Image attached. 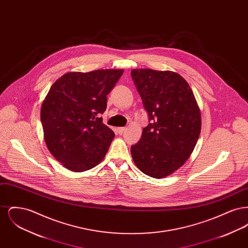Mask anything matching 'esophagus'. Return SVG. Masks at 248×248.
I'll list each match as a JSON object with an SVG mask.
<instances>
[{
	"label": "esophagus",
	"mask_w": 248,
	"mask_h": 248,
	"mask_svg": "<svg viewBox=\"0 0 248 248\" xmlns=\"http://www.w3.org/2000/svg\"><path fill=\"white\" fill-rule=\"evenodd\" d=\"M125 127H118L117 128V132H118L119 134H123L124 131H125Z\"/></svg>",
	"instance_id": "obj_1"
}]
</instances>
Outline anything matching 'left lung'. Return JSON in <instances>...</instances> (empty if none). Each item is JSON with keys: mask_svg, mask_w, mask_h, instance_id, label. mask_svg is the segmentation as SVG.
<instances>
[{"mask_svg": "<svg viewBox=\"0 0 248 248\" xmlns=\"http://www.w3.org/2000/svg\"><path fill=\"white\" fill-rule=\"evenodd\" d=\"M149 116L140 140L131 146L133 160L144 174L171 175L185 164L201 132V112L192 90L173 71H131Z\"/></svg>", "mask_w": 248, "mask_h": 248, "instance_id": "1", "label": "left lung"}]
</instances>
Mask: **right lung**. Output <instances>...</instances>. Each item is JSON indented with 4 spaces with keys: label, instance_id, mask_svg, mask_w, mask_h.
Instances as JSON below:
<instances>
[{
    "label": "right lung",
    "instance_id": "1",
    "mask_svg": "<svg viewBox=\"0 0 248 248\" xmlns=\"http://www.w3.org/2000/svg\"><path fill=\"white\" fill-rule=\"evenodd\" d=\"M123 72H69L51 86L42 104L41 122L48 150L66 168L83 172L104 159L115 135L100 114Z\"/></svg>",
    "mask_w": 248,
    "mask_h": 248
}]
</instances>
